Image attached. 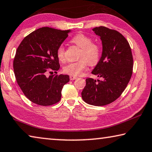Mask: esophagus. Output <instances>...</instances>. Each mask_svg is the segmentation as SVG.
<instances>
[{
  "instance_id": "obj_1",
  "label": "esophagus",
  "mask_w": 152,
  "mask_h": 152,
  "mask_svg": "<svg viewBox=\"0 0 152 152\" xmlns=\"http://www.w3.org/2000/svg\"><path fill=\"white\" fill-rule=\"evenodd\" d=\"M69 78H70L71 80H76V79L78 78V77H77V76H69Z\"/></svg>"
}]
</instances>
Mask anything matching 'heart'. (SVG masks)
<instances>
[{
  "label": "heart",
  "instance_id": "1",
  "mask_svg": "<svg viewBox=\"0 0 152 152\" xmlns=\"http://www.w3.org/2000/svg\"><path fill=\"white\" fill-rule=\"evenodd\" d=\"M71 41L80 48L78 55L80 60L66 65L64 67V72L71 76H80L87 68L88 64L93 66L98 63L101 57V48L97 44L93 42L91 37L83 34L76 35L72 38ZM57 57L60 61L63 62L66 60L63 45L57 48Z\"/></svg>",
  "mask_w": 152,
  "mask_h": 152
}]
</instances>
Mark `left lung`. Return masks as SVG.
<instances>
[{"label":"left lung","mask_w":152,"mask_h":152,"mask_svg":"<svg viewBox=\"0 0 152 152\" xmlns=\"http://www.w3.org/2000/svg\"><path fill=\"white\" fill-rule=\"evenodd\" d=\"M102 42V54L92 74L102 80L86 79L82 98L86 103L103 106L114 102L123 93L132 74L133 59L126 38L104 26L93 29Z\"/></svg>","instance_id":"1"}]
</instances>
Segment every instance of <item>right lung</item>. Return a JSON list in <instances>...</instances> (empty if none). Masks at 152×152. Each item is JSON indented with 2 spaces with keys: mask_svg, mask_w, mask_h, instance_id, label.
<instances>
[{
  "mask_svg": "<svg viewBox=\"0 0 152 152\" xmlns=\"http://www.w3.org/2000/svg\"><path fill=\"white\" fill-rule=\"evenodd\" d=\"M70 30L49 27L37 29L23 38L16 50L13 69L16 80L24 95L32 103L47 106L59 102L68 75H50L48 69L60 67L57 49Z\"/></svg>",
  "mask_w": 152,
  "mask_h": 152,
  "instance_id": "1",
  "label": "right lung"
}]
</instances>
